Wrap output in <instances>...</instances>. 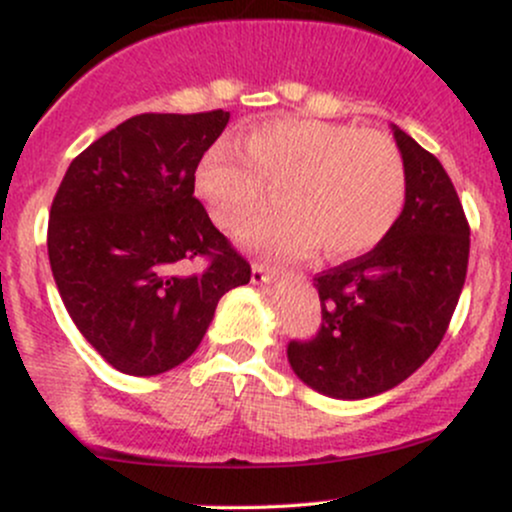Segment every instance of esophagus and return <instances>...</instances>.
<instances>
[{"label": "esophagus", "instance_id": "obj_1", "mask_svg": "<svg viewBox=\"0 0 512 512\" xmlns=\"http://www.w3.org/2000/svg\"><path fill=\"white\" fill-rule=\"evenodd\" d=\"M279 276V269L272 267V264H262L255 262L252 264V284H269Z\"/></svg>", "mask_w": 512, "mask_h": 512}]
</instances>
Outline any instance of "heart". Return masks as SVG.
<instances>
[{
    "mask_svg": "<svg viewBox=\"0 0 512 512\" xmlns=\"http://www.w3.org/2000/svg\"><path fill=\"white\" fill-rule=\"evenodd\" d=\"M267 182H276L279 204L255 216L240 238L272 255H303L317 245L334 260L361 255L392 231L407 199L397 146L344 122H260L243 146L228 137L211 144L195 170L197 195L223 228L260 207Z\"/></svg>",
    "mask_w": 512,
    "mask_h": 512,
    "instance_id": "heart-1",
    "label": "heart"
}]
</instances>
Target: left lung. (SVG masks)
<instances>
[{
	"label": "left lung",
	"mask_w": 512,
	"mask_h": 512,
	"mask_svg": "<svg viewBox=\"0 0 512 512\" xmlns=\"http://www.w3.org/2000/svg\"><path fill=\"white\" fill-rule=\"evenodd\" d=\"M395 139L407 199L366 255L315 276L322 325L291 339L293 373L337 399L380 395L407 380L448 332L469 262V223L450 175L407 132Z\"/></svg>",
	"instance_id": "8db88e82"
}]
</instances>
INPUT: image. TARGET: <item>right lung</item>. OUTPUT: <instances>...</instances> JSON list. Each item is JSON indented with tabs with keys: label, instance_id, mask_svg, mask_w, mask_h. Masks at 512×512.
Here are the masks:
<instances>
[{
	"label": "right lung",
	"instance_id": "right-lung-1",
	"mask_svg": "<svg viewBox=\"0 0 512 512\" xmlns=\"http://www.w3.org/2000/svg\"><path fill=\"white\" fill-rule=\"evenodd\" d=\"M228 117H129L81 151L57 187L48 223L57 291L86 342L120 373L180 366L223 293L250 281V262L195 197L199 158Z\"/></svg>",
	"mask_w": 512,
	"mask_h": 512
}]
</instances>
